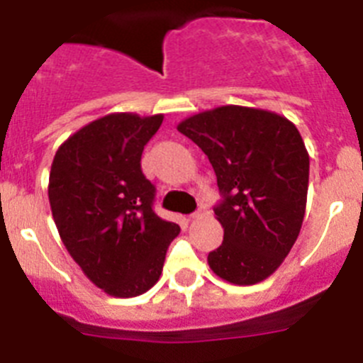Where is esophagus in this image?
Here are the masks:
<instances>
[{"label":"esophagus","instance_id":"1","mask_svg":"<svg viewBox=\"0 0 363 363\" xmlns=\"http://www.w3.org/2000/svg\"><path fill=\"white\" fill-rule=\"evenodd\" d=\"M203 216H207V207H205V205H200L198 211H194V213L191 214V220H200V218Z\"/></svg>","mask_w":363,"mask_h":363}]
</instances>
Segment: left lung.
Segmentation results:
<instances>
[{
	"label": "left lung",
	"instance_id": "obj_1",
	"mask_svg": "<svg viewBox=\"0 0 363 363\" xmlns=\"http://www.w3.org/2000/svg\"><path fill=\"white\" fill-rule=\"evenodd\" d=\"M209 158L223 200V242L209 252L221 280L252 285L277 271L306 214L309 154L293 121L264 108L223 105L178 123Z\"/></svg>",
	"mask_w": 363,
	"mask_h": 363
}]
</instances>
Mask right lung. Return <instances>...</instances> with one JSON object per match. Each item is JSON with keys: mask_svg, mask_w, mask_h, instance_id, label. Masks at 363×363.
Here are the masks:
<instances>
[{"mask_svg": "<svg viewBox=\"0 0 363 363\" xmlns=\"http://www.w3.org/2000/svg\"><path fill=\"white\" fill-rule=\"evenodd\" d=\"M163 114L114 112L67 138L54 156L49 201L60 238L85 277L111 296L147 293L179 227L152 211L142 152Z\"/></svg>", "mask_w": 363, "mask_h": 363, "instance_id": "right-lung-1", "label": "right lung"}]
</instances>
